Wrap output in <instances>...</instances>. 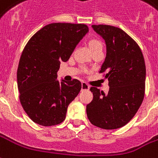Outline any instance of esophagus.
I'll list each match as a JSON object with an SVG mask.
<instances>
[{"instance_id": "esophagus-1", "label": "esophagus", "mask_w": 158, "mask_h": 158, "mask_svg": "<svg viewBox=\"0 0 158 158\" xmlns=\"http://www.w3.org/2000/svg\"><path fill=\"white\" fill-rule=\"evenodd\" d=\"M81 89H82V90H89V86L86 83L83 82L82 85H81Z\"/></svg>"}]
</instances>
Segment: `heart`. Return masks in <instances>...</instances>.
<instances>
[{
  "label": "heart",
  "mask_w": 158,
  "mask_h": 158,
  "mask_svg": "<svg viewBox=\"0 0 158 158\" xmlns=\"http://www.w3.org/2000/svg\"><path fill=\"white\" fill-rule=\"evenodd\" d=\"M88 46L92 53L98 50L103 49V44L101 41L97 39V38H91L88 41Z\"/></svg>",
  "instance_id": "1"
}]
</instances>
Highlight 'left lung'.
I'll list each match as a JSON object with an SVG mask.
<instances>
[{"label": "left lung", "instance_id": "1", "mask_svg": "<svg viewBox=\"0 0 158 158\" xmlns=\"http://www.w3.org/2000/svg\"><path fill=\"white\" fill-rule=\"evenodd\" d=\"M106 41V57L100 73H106L108 94L91 87L93 100L86 106L91 124L102 129L127 125L140 108L145 94L146 65L138 44L123 30L113 26L93 25Z\"/></svg>", "mask_w": 158, "mask_h": 158}]
</instances>
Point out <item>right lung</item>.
Wrapping results in <instances>:
<instances>
[{
	"label": "right lung",
	"instance_id": "obj_1",
	"mask_svg": "<svg viewBox=\"0 0 158 158\" xmlns=\"http://www.w3.org/2000/svg\"><path fill=\"white\" fill-rule=\"evenodd\" d=\"M89 31L85 24L51 23L37 31L24 48L17 69L20 102L35 123L51 127L65 120L68 106L81 89V82H59L60 62L69 60Z\"/></svg>",
	"mask_w": 158,
	"mask_h": 158
}]
</instances>
